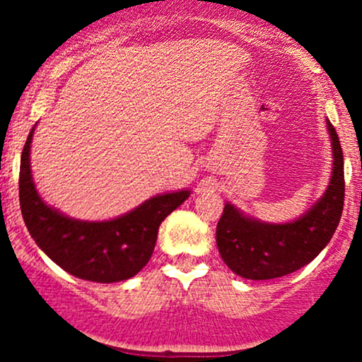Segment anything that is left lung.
Returning a JSON list of instances; mask_svg holds the SVG:
<instances>
[{
	"label": "left lung",
	"instance_id": "left-lung-1",
	"mask_svg": "<svg viewBox=\"0 0 362 362\" xmlns=\"http://www.w3.org/2000/svg\"><path fill=\"white\" fill-rule=\"evenodd\" d=\"M334 149L330 185L323 197L300 219L267 224L245 218L236 207L224 206L216 226V243L224 264L245 279L264 281L288 276L310 264L337 230L344 209V155L337 131L327 122Z\"/></svg>",
	"mask_w": 362,
	"mask_h": 362
}]
</instances>
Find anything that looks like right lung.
<instances>
[{
  "label": "right lung",
  "instance_id": "obj_1",
  "mask_svg": "<svg viewBox=\"0 0 362 362\" xmlns=\"http://www.w3.org/2000/svg\"><path fill=\"white\" fill-rule=\"evenodd\" d=\"M28 134L20 160V207L28 233L61 269L93 282H119L136 276L151 259L158 228L189 197V190L156 195L112 221H78L44 204L30 173Z\"/></svg>",
  "mask_w": 362,
  "mask_h": 362
}]
</instances>
